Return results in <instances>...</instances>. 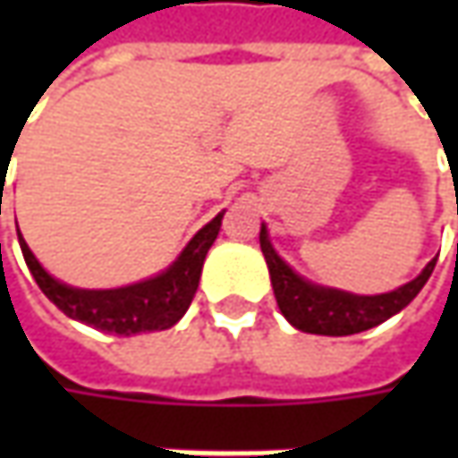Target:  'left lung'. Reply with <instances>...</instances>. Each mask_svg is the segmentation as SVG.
<instances>
[{"label":"left lung","instance_id":"left-lung-1","mask_svg":"<svg viewBox=\"0 0 458 458\" xmlns=\"http://www.w3.org/2000/svg\"><path fill=\"white\" fill-rule=\"evenodd\" d=\"M259 247L270 270V283H273L280 313L298 331L321 334V336H349V334H360L393 318L420 293L436 267V259H431L423 267V273L395 291L379 293V295H357V293L310 283L303 275L295 273L291 265L275 252L265 224L259 229Z\"/></svg>","mask_w":458,"mask_h":458}]
</instances>
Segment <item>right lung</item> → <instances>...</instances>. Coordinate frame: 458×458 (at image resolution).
Returning a JSON list of instances; mask_svg holds the SVG:
<instances>
[{
  "mask_svg": "<svg viewBox=\"0 0 458 458\" xmlns=\"http://www.w3.org/2000/svg\"><path fill=\"white\" fill-rule=\"evenodd\" d=\"M221 219H224V211L196 232V237L185 244L183 252L167 270L148 280L132 283V285H122V288L65 285L38 262V257L32 255L22 234H20V247L40 291L47 295V301H53L61 308L68 318L98 328V331H106V334L132 336V334H145V331H165L183 318L199 288L203 259L208 255L214 239L219 237Z\"/></svg>",
  "mask_w": 458,
  "mask_h": 458,
  "instance_id": "1",
  "label": "right lung"
}]
</instances>
